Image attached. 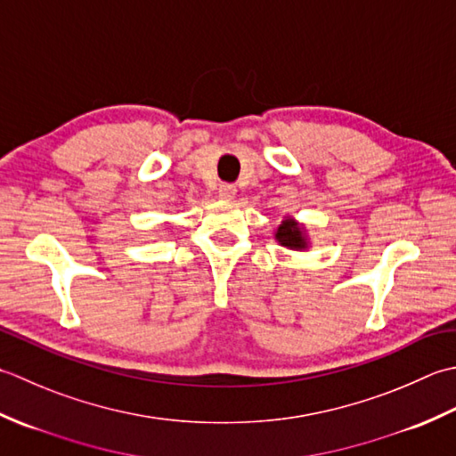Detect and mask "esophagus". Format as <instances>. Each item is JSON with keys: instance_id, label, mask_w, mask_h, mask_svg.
Here are the masks:
<instances>
[{"instance_id": "esophagus-1", "label": "esophagus", "mask_w": 456, "mask_h": 456, "mask_svg": "<svg viewBox=\"0 0 456 456\" xmlns=\"http://www.w3.org/2000/svg\"><path fill=\"white\" fill-rule=\"evenodd\" d=\"M236 194H238V191H236L234 184H220V187H218V197H220V199L234 200Z\"/></svg>"}]
</instances>
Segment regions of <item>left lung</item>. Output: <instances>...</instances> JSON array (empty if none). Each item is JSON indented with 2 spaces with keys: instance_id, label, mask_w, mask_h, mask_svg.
I'll return each mask as SVG.
<instances>
[{
  "instance_id": "1",
  "label": "left lung",
  "mask_w": 456,
  "mask_h": 456,
  "mask_svg": "<svg viewBox=\"0 0 456 456\" xmlns=\"http://www.w3.org/2000/svg\"><path fill=\"white\" fill-rule=\"evenodd\" d=\"M275 241L287 249H295V252H305V249L311 248V238L309 230L293 216H285L281 224H277L273 230Z\"/></svg>"
}]
</instances>
